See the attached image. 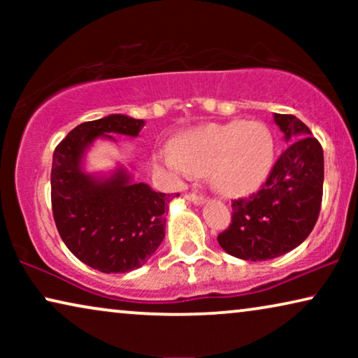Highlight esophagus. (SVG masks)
Returning <instances> with one entry per match:
<instances>
[{"label":"esophagus","mask_w":358,"mask_h":358,"mask_svg":"<svg viewBox=\"0 0 358 358\" xmlns=\"http://www.w3.org/2000/svg\"><path fill=\"white\" fill-rule=\"evenodd\" d=\"M185 199H187L189 202L195 203V205H202V203L205 202V197H203V195L195 194V192H187V194H185Z\"/></svg>","instance_id":"34e87169"}]
</instances>
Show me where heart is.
<instances>
[{"instance_id": "b5f03b06", "label": "heart", "mask_w": 358, "mask_h": 358, "mask_svg": "<svg viewBox=\"0 0 358 358\" xmlns=\"http://www.w3.org/2000/svg\"><path fill=\"white\" fill-rule=\"evenodd\" d=\"M273 161V138L257 122H231L199 127L166 148L158 163L179 174L208 173L212 184L227 195L259 187Z\"/></svg>"}]
</instances>
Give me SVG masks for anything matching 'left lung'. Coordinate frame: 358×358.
<instances>
[{
  "label": "left lung",
  "instance_id": "left-lung-1",
  "mask_svg": "<svg viewBox=\"0 0 358 358\" xmlns=\"http://www.w3.org/2000/svg\"><path fill=\"white\" fill-rule=\"evenodd\" d=\"M273 120L288 146L257 192L231 200V223L218 234L220 246L244 261L283 256L305 241L320 217L322 146L295 115L273 114Z\"/></svg>",
  "mask_w": 358,
  "mask_h": 358
}]
</instances>
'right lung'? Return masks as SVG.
Instances as JSON below:
<instances>
[{
  "label": "right lung",
  "mask_w": 358,
  "mask_h": 358,
  "mask_svg": "<svg viewBox=\"0 0 358 358\" xmlns=\"http://www.w3.org/2000/svg\"><path fill=\"white\" fill-rule=\"evenodd\" d=\"M143 125L120 114L85 122L53 151L50 194L58 233L81 262L104 273L130 272L153 256L164 238L173 195L131 182L124 169L104 180L92 178L83 173L81 158L97 136H136Z\"/></svg>",
  "instance_id": "add662e5"
}]
</instances>
